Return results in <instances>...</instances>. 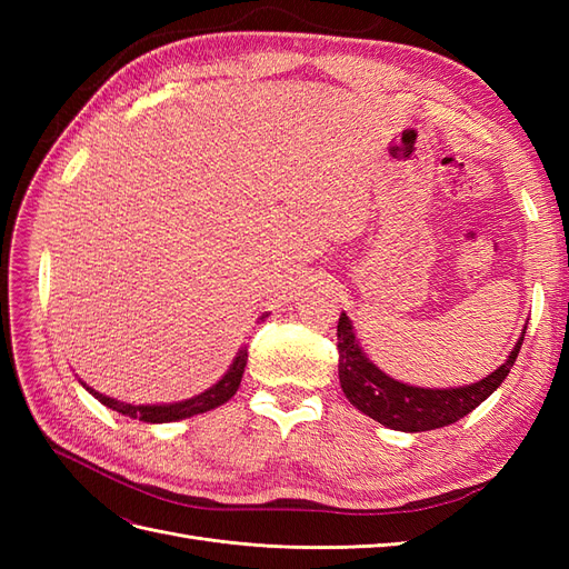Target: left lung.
Listing matches in <instances>:
<instances>
[{
    "mask_svg": "<svg viewBox=\"0 0 569 569\" xmlns=\"http://www.w3.org/2000/svg\"><path fill=\"white\" fill-rule=\"evenodd\" d=\"M525 330L506 363L487 375L485 380L456 389H425L403 385L377 368L363 353V349H360L349 316L341 313L337 325L339 382L351 406L389 429H399V432L439 429L468 416V412H472L481 401H487L501 387L510 368L515 366V358L520 353Z\"/></svg>",
    "mask_w": 569,
    "mask_h": 569,
    "instance_id": "8db88e82",
    "label": "left lung"
}]
</instances>
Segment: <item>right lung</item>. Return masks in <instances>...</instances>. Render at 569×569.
Masks as SVG:
<instances>
[{
	"label": "right lung",
	"mask_w": 569,
	"mask_h": 569,
	"mask_svg": "<svg viewBox=\"0 0 569 569\" xmlns=\"http://www.w3.org/2000/svg\"><path fill=\"white\" fill-rule=\"evenodd\" d=\"M263 318L266 316H261V320ZM247 358H249V351H247V347H242V349H239V353L234 356L228 372L222 375L213 387H209L206 391L192 396V399H184V401H178V403L134 406V403H123V401H118V399H111V396L99 393V391H94L92 387H88L84 382H80V385L88 389L99 403H104L107 408L120 412V416H126V418L142 420V422H176V420L199 416V412H206V410H213V408L222 406L226 401H230L232 396L237 393V389H239V382H242V375H244V368H247Z\"/></svg>",
	"instance_id": "add662e5"
}]
</instances>
